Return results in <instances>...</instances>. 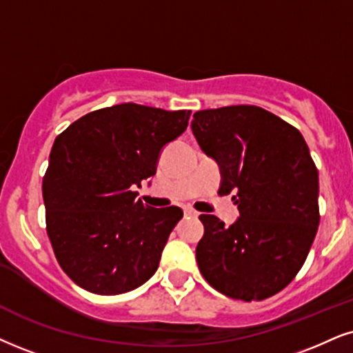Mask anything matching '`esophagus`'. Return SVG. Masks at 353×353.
Segmentation results:
<instances>
[{
	"instance_id": "1",
	"label": "esophagus",
	"mask_w": 353,
	"mask_h": 353,
	"mask_svg": "<svg viewBox=\"0 0 353 353\" xmlns=\"http://www.w3.org/2000/svg\"><path fill=\"white\" fill-rule=\"evenodd\" d=\"M198 216H199V212L191 210V208H185V217H194V219H196Z\"/></svg>"
}]
</instances>
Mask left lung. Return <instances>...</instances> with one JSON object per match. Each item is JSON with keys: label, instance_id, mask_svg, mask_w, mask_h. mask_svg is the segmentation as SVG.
I'll list each match as a JSON object with an SVG mask.
<instances>
[{"label": "left lung", "instance_id": "1", "mask_svg": "<svg viewBox=\"0 0 353 353\" xmlns=\"http://www.w3.org/2000/svg\"><path fill=\"white\" fill-rule=\"evenodd\" d=\"M191 130L232 193L236 223L201 214L199 272L219 293L260 301L285 288L306 260L319 225V175L301 132L259 106L193 114Z\"/></svg>", "mask_w": 353, "mask_h": 353}]
</instances>
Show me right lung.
Masks as SVG:
<instances>
[{"mask_svg": "<svg viewBox=\"0 0 353 353\" xmlns=\"http://www.w3.org/2000/svg\"><path fill=\"white\" fill-rule=\"evenodd\" d=\"M190 114L123 103L88 112L55 139L42 180L47 234L80 288L128 293L157 272L183 211L147 206L134 190L155 175Z\"/></svg>", "mask_w": 353, "mask_h": 353, "instance_id": "right-lung-1", "label": "right lung"}]
</instances>
